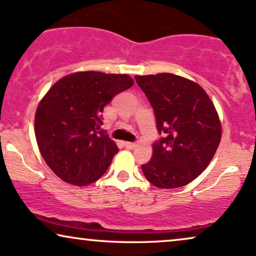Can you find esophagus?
Wrapping results in <instances>:
<instances>
[{"label": "esophagus", "mask_w": 256, "mask_h": 256, "mask_svg": "<svg viewBox=\"0 0 256 256\" xmlns=\"http://www.w3.org/2000/svg\"><path fill=\"white\" fill-rule=\"evenodd\" d=\"M124 145H125L126 148H128V150H132V148H136V144L134 143H130V142H125Z\"/></svg>", "instance_id": "34e87169"}]
</instances>
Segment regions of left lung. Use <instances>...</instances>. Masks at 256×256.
<instances>
[{
  "mask_svg": "<svg viewBox=\"0 0 256 256\" xmlns=\"http://www.w3.org/2000/svg\"><path fill=\"white\" fill-rule=\"evenodd\" d=\"M164 138L152 145L144 176L160 189L186 186L209 166L222 137L218 113L198 84L172 73L136 76Z\"/></svg>",
  "mask_w": 256,
  "mask_h": 256,
  "instance_id": "1",
  "label": "left lung"
}]
</instances>
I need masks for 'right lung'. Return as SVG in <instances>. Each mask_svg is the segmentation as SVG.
<instances>
[{"label": "right lung", "mask_w": 256, "mask_h": 256, "mask_svg": "<svg viewBox=\"0 0 256 256\" xmlns=\"http://www.w3.org/2000/svg\"><path fill=\"white\" fill-rule=\"evenodd\" d=\"M134 82L128 74L76 72L58 80L40 100L34 125L38 150L64 182L85 186L108 170L118 146L98 131L100 113Z\"/></svg>", "instance_id": "add662e5"}]
</instances>
